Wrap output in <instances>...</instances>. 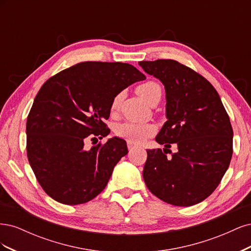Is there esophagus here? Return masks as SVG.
<instances>
[{
  "instance_id": "34e87169",
  "label": "esophagus",
  "mask_w": 251,
  "mask_h": 251,
  "mask_svg": "<svg viewBox=\"0 0 251 251\" xmlns=\"http://www.w3.org/2000/svg\"><path fill=\"white\" fill-rule=\"evenodd\" d=\"M127 149H128V151H132L133 150H135V149H137V147L136 146H134L133 143H131V142H127Z\"/></svg>"
}]
</instances>
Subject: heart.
<instances>
[{
  "label": "heart",
  "instance_id": "b5f03b06",
  "mask_svg": "<svg viewBox=\"0 0 251 251\" xmlns=\"http://www.w3.org/2000/svg\"><path fill=\"white\" fill-rule=\"evenodd\" d=\"M136 92L142 98L144 101L149 104L159 101L161 98V88L158 83L154 81L144 82L138 86ZM120 102V94L113 98L111 103V111L115 112ZM116 136L124 138L131 143H141L155 132V127L151 124H137L132 121H126V123L119 124L114 128Z\"/></svg>",
  "mask_w": 251,
  "mask_h": 251
}]
</instances>
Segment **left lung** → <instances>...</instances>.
Returning <instances> with one entry per match:
<instances>
[{"label":"left lung","instance_id":"1","mask_svg":"<svg viewBox=\"0 0 251 251\" xmlns=\"http://www.w3.org/2000/svg\"><path fill=\"white\" fill-rule=\"evenodd\" d=\"M139 66L164 85L168 117L156 137L166 149L148 150L144 182L160 200L192 206L212 194L228 169L229 116L216 89L191 68L174 59L143 60ZM172 143L177 151L168 157L164 151Z\"/></svg>","mask_w":251,"mask_h":251}]
</instances>
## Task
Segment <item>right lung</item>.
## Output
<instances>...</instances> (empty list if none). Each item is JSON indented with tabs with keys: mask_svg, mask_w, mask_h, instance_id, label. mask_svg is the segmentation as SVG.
I'll list each match as a JSON object with an SVG mask.
<instances>
[{
	"mask_svg": "<svg viewBox=\"0 0 251 251\" xmlns=\"http://www.w3.org/2000/svg\"><path fill=\"white\" fill-rule=\"evenodd\" d=\"M144 74L130 64L83 62L53 75L35 96L26 125L27 157L40 185L55 201L76 205L107 186L114 166L127 154L118 137L90 151L85 141L110 131L113 98Z\"/></svg>",
	"mask_w": 251,
	"mask_h": 251,
	"instance_id": "obj_1",
	"label": "right lung"
}]
</instances>
